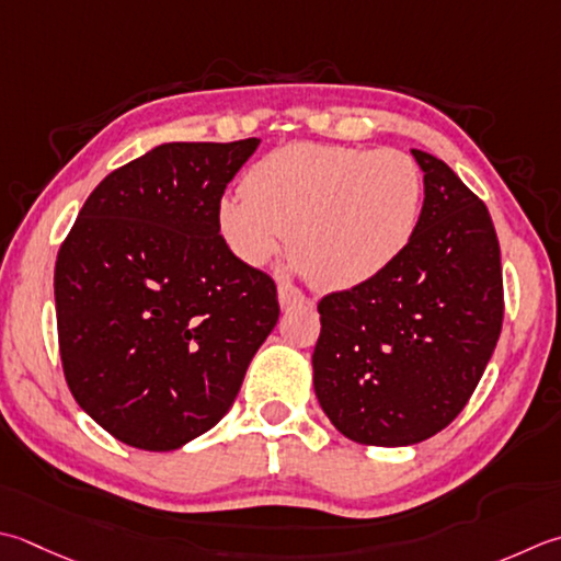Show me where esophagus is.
<instances>
[{"label":"esophagus","instance_id":"obj_1","mask_svg":"<svg viewBox=\"0 0 561 561\" xmlns=\"http://www.w3.org/2000/svg\"><path fill=\"white\" fill-rule=\"evenodd\" d=\"M277 294H279V306L284 311H289V309H294V306H301L306 301V296L299 289L289 287V284H282Z\"/></svg>","mask_w":561,"mask_h":561}]
</instances>
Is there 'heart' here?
<instances>
[{
	"label": "heart",
	"instance_id": "1",
	"mask_svg": "<svg viewBox=\"0 0 561 561\" xmlns=\"http://www.w3.org/2000/svg\"><path fill=\"white\" fill-rule=\"evenodd\" d=\"M423 174L401 150L291 142L245 174V194L216 204L226 248L265 267L289 236L296 270L316 287L345 291L381 277L421 224Z\"/></svg>",
	"mask_w": 561,
	"mask_h": 561
}]
</instances>
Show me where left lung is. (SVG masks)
<instances>
[{
	"mask_svg": "<svg viewBox=\"0 0 561 561\" xmlns=\"http://www.w3.org/2000/svg\"><path fill=\"white\" fill-rule=\"evenodd\" d=\"M421 224L397 265L318 304L313 389L350 440L423 443L465 409L503 323L501 250L486 206L431 152Z\"/></svg>",
	"mask_w": 561,
	"mask_h": 561,
	"instance_id": "1",
	"label": "left lung"
}]
</instances>
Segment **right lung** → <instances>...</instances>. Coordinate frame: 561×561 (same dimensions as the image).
I'll return each instance as SVG.
<instances>
[{
  "label": "right lung",
  "instance_id": "add662e5",
  "mask_svg": "<svg viewBox=\"0 0 561 561\" xmlns=\"http://www.w3.org/2000/svg\"><path fill=\"white\" fill-rule=\"evenodd\" d=\"M260 138L162 142L84 202L55 262L62 371L116 440L170 453L224 419L277 325V287L224 243L216 204Z\"/></svg>",
  "mask_w": 561,
  "mask_h": 561
}]
</instances>
